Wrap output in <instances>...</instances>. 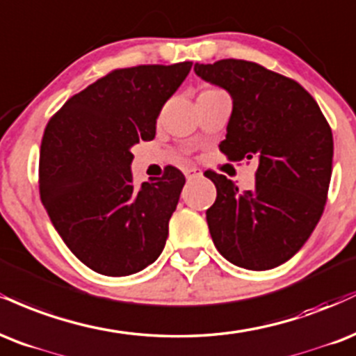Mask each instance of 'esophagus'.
<instances>
[{
    "label": "esophagus",
    "instance_id": "34e87169",
    "mask_svg": "<svg viewBox=\"0 0 356 356\" xmlns=\"http://www.w3.org/2000/svg\"><path fill=\"white\" fill-rule=\"evenodd\" d=\"M200 175H202V171H200L198 168H193V166H190V168H185V177L188 179L200 177Z\"/></svg>",
    "mask_w": 356,
    "mask_h": 356
}]
</instances>
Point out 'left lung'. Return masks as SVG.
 <instances>
[{"mask_svg":"<svg viewBox=\"0 0 356 356\" xmlns=\"http://www.w3.org/2000/svg\"><path fill=\"white\" fill-rule=\"evenodd\" d=\"M195 73L233 99L221 152L232 161L258 160L253 190L240 191L225 175L204 173L216 186L207 210L213 243L241 268H275L298 253L323 213L332 129L302 85L257 63H196Z\"/></svg>","mask_w":356,"mask_h":356,"instance_id":"left-lung-1","label":"left lung"}]
</instances>
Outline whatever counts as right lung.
<instances>
[{
	"label": "right lung",
	"mask_w": 356,
	"mask_h": 356,
	"mask_svg": "<svg viewBox=\"0 0 356 356\" xmlns=\"http://www.w3.org/2000/svg\"><path fill=\"white\" fill-rule=\"evenodd\" d=\"M191 65L111 71L71 96L44 129L41 202L71 253L96 273H138L165 248L185 177L166 166L161 178L135 186L131 148L153 140L163 104Z\"/></svg>",
	"instance_id": "obj_1"
}]
</instances>
